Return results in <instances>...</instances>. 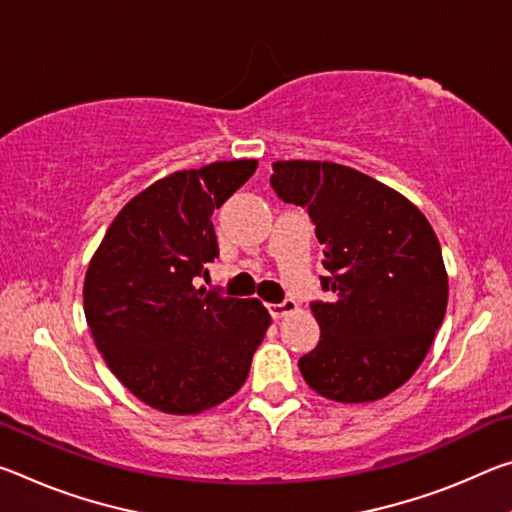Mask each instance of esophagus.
Wrapping results in <instances>:
<instances>
[{
  "instance_id": "1",
  "label": "esophagus",
  "mask_w": 512,
  "mask_h": 512,
  "mask_svg": "<svg viewBox=\"0 0 512 512\" xmlns=\"http://www.w3.org/2000/svg\"><path fill=\"white\" fill-rule=\"evenodd\" d=\"M266 307H268V311H271V316L277 320V318H284V316L293 314V311H298V302L287 298V300L277 302V305H275V302H271V305H266Z\"/></svg>"
}]
</instances>
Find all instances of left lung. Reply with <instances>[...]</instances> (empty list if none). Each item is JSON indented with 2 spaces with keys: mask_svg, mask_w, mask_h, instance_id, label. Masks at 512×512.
I'll return each instance as SVG.
<instances>
[{
  "mask_svg": "<svg viewBox=\"0 0 512 512\" xmlns=\"http://www.w3.org/2000/svg\"><path fill=\"white\" fill-rule=\"evenodd\" d=\"M271 185L305 207L323 244L329 302H311L320 341L302 377L334 402H375L409 381L447 309L438 237L409 198L336 162H273Z\"/></svg>",
  "mask_w": 512,
  "mask_h": 512,
  "instance_id": "obj_1",
  "label": "left lung"
}]
</instances>
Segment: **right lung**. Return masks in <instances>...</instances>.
<instances>
[{
	"label": "right lung",
	"mask_w": 512,
	"mask_h": 512,
	"mask_svg": "<svg viewBox=\"0 0 512 512\" xmlns=\"http://www.w3.org/2000/svg\"><path fill=\"white\" fill-rule=\"evenodd\" d=\"M257 160L176 171L131 198L85 273L92 339L137 400L194 415L235 395L271 314L257 298L196 289L219 257L212 214L253 176Z\"/></svg>",
	"instance_id": "right-lung-1"
}]
</instances>
